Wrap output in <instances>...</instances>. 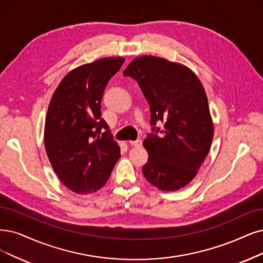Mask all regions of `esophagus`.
<instances>
[{
	"label": "esophagus",
	"instance_id": "esophagus-1",
	"mask_svg": "<svg viewBox=\"0 0 263 263\" xmlns=\"http://www.w3.org/2000/svg\"><path fill=\"white\" fill-rule=\"evenodd\" d=\"M129 144L131 145V146H134V147H141L142 146V141L141 140H137V141H130Z\"/></svg>",
	"mask_w": 263,
	"mask_h": 263
}]
</instances>
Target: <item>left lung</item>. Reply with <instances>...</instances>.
<instances>
[{
  "label": "left lung",
  "mask_w": 263,
  "mask_h": 263,
  "mask_svg": "<svg viewBox=\"0 0 263 263\" xmlns=\"http://www.w3.org/2000/svg\"><path fill=\"white\" fill-rule=\"evenodd\" d=\"M123 76L137 80L151 109L154 128L143 142L148 153L144 177L161 191L184 187L196 177L213 139L201 82L186 66L149 55L133 60ZM158 121L163 130L156 128Z\"/></svg>",
  "instance_id": "left-lung-1"
}]
</instances>
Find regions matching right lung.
Returning a JSON list of instances; mask_svg holds the SVG:
<instances>
[{
  "mask_svg": "<svg viewBox=\"0 0 263 263\" xmlns=\"http://www.w3.org/2000/svg\"><path fill=\"white\" fill-rule=\"evenodd\" d=\"M124 58L107 57L74 68L58 84L45 119L44 144L66 187L90 194L108 181L120 147L101 118L105 87Z\"/></svg>",
  "mask_w": 263,
  "mask_h": 263,
  "instance_id": "add662e5",
  "label": "right lung"
}]
</instances>
